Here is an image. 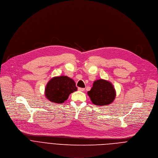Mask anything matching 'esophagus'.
I'll return each instance as SVG.
<instances>
[{"mask_svg":"<svg viewBox=\"0 0 158 158\" xmlns=\"http://www.w3.org/2000/svg\"><path fill=\"white\" fill-rule=\"evenodd\" d=\"M78 90H79V91H81V92H83V91H84V89L83 88H80V87H79V88H78Z\"/></svg>","mask_w":158,"mask_h":158,"instance_id":"obj_1","label":"esophagus"}]
</instances>
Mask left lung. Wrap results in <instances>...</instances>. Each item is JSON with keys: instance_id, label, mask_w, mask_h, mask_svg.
<instances>
[{"instance_id": "obj_1", "label": "left lung", "mask_w": 158, "mask_h": 158, "mask_svg": "<svg viewBox=\"0 0 158 158\" xmlns=\"http://www.w3.org/2000/svg\"><path fill=\"white\" fill-rule=\"evenodd\" d=\"M88 95L95 106H108L114 100L116 92L112 84L106 80L95 81L92 88L88 92Z\"/></svg>"}]
</instances>
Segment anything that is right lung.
Returning <instances> with one entry per match:
<instances>
[{
    "instance_id": "right-lung-1",
    "label": "right lung",
    "mask_w": 158,
    "mask_h": 158,
    "mask_svg": "<svg viewBox=\"0 0 158 158\" xmlns=\"http://www.w3.org/2000/svg\"><path fill=\"white\" fill-rule=\"evenodd\" d=\"M77 90L75 82L67 76L51 78L45 88V96L52 103H61L66 100L72 93Z\"/></svg>"
}]
</instances>
